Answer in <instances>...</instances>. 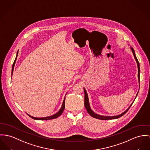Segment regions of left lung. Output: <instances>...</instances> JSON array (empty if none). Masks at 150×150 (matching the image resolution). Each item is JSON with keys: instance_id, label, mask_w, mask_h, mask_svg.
<instances>
[{"instance_id": "obj_1", "label": "left lung", "mask_w": 150, "mask_h": 150, "mask_svg": "<svg viewBox=\"0 0 150 150\" xmlns=\"http://www.w3.org/2000/svg\"><path fill=\"white\" fill-rule=\"evenodd\" d=\"M131 49L132 50V52L133 53V55L134 56V58L136 60V62H137V65H138V79H139V87H140V64H139V63L138 60L137 58L136 55H135V51L134 50L133 48L131 47ZM84 106H85V108L87 110L88 113L90 115L92 116L94 118H96V119H100V120H110V119H117L121 116L125 115L127 111L129 109V108L131 107V106L132 105V103L131 104V105L129 107V108L126 110V111H125L123 113L119 115L116 116H102L100 115H98V114H95L90 107V104H89V100H88V95H87V93L86 92V90L84 88ZM138 92L137 93V96L138 95Z\"/></svg>"}]
</instances>
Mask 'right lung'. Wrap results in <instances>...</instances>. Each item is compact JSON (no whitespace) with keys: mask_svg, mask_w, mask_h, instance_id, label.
I'll list each match as a JSON object with an SVG mask.
<instances>
[{"mask_svg":"<svg viewBox=\"0 0 150 150\" xmlns=\"http://www.w3.org/2000/svg\"><path fill=\"white\" fill-rule=\"evenodd\" d=\"M18 52H17L16 57L15 58V61H14V62H13V64H12L11 75H12V73H13V68H14V66H15V62H16V58H17V56H18ZM64 108H65V97H64V100H63V104H62V106L61 108L60 109V110L58 111V112H57V114H54V115H53L50 116L45 117H33V116H31L29 115L28 114H27V115L29 116H30L31 118H33V119H35V120H50V119H55V118H57V117H59V116L60 115L63 113V111H64Z\"/></svg>","mask_w":150,"mask_h":150,"instance_id":"obj_1","label":"right lung"}]
</instances>
